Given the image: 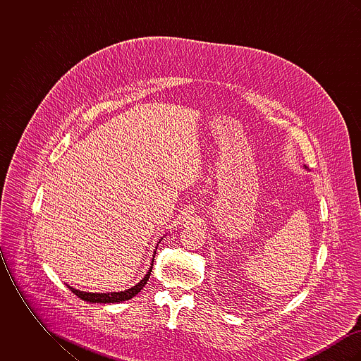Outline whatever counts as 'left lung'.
I'll list each match as a JSON object with an SVG mask.
<instances>
[{"instance_id": "obj_1", "label": "left lung", "mask_w": 361, "mask_h": 361, "mask_svg": "<svg viewBox=\"0 0 361 361\" xmlns=\"http://www.w3.org/2000/svg\"><path fill=\"white\" fill-rule=\"evenodd\" d=\"M305 168H306V166H305Z\"/></svg>"}]
</instances>
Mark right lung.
I'll list each match as a JSON object with an SVG mask.
<instances>
[{
	"instance_id": "obj_1",
	"label": "right lung",
	"mask_w": 361,
	"mask_h": 361,
	"mask_svg": "<svg viewBox=\"0 0 361 361\" xmlns=\"http://www.w3.org/2000/svg\"><path fill=\"white\" fill-rule=\"evenodd\" d=\"M161 240H162V238H161ZM154 257L155 250L154 256L152 258V264H150V268H149L147 274L145 275V277H143L137 284H135L134 287H131L130 290L121 292H111V293H100V292L78 291V290H75V288H73V287H70V286H68V287H69L74 295H77L80 299H82V300H85V302H89V303H121V302H124V300H128V299L134 298L137 292L142 291L143 287L147 284V280H149V277L152 275Z\"/></svg>"
}]
</instances>
